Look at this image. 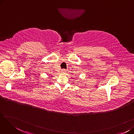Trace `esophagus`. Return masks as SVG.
Instances as JSON below:
<instances>
[{
  "label": "esophagus",
  "instance_id": "esophagus-1",
  "mask_svg": "<svg viewBox=\"0 0 134 134\" xmlns=\"http://www.w3.org/2000/svg\"><path fill=\"white\" fill-rule=\"evenodd\" d=\"M61 72H62V73H63V74H65V73H66V71L65 69H62Z\"/></svg>",
  "mask_w": 134,
  "mask_h": 134
}]
</instances>
